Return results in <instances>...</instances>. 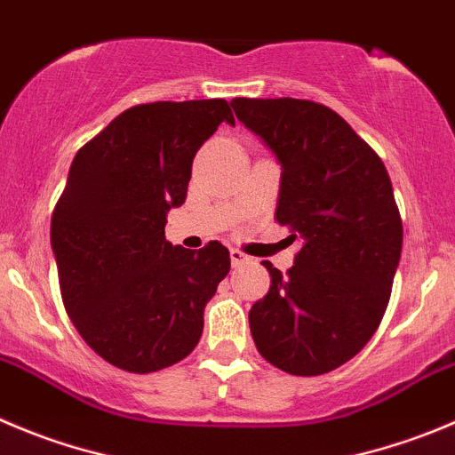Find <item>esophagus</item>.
Returning a JSON list of instances; mask_svg holds the SVG:
<instances>
[{"label": "esophagus", "mask_w": 455, "mask_h": 455, "mask_svg": "<svg viewBox=\"0 0 455 455\" xmlns=\"http://www.w3.org/2000/svg\"><path fill=\"white\" fill-rule=\"evenodd\" d=\"M230 259H232V266H243V263H248L250 261V257L245 252H241V250H236V248H232L230 250Z\"/></svg>", "instance_id": "34e87169"}]
</instances>
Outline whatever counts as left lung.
<instances>
[{"label": "left lung", "mask_w": 455, "mask_h": 455, "mask_svg": "<svg viewBox=\"0 0 455 455\" xmlns=\"http://www.w3.org/2000/svg\"><path fill=\"white\" fill-rule=\"evenodd\" d=\"M281 163L276 223L301 239L295 266L272 263L250 310L263 360L290 375L335 371L373 337L391 299L402 219L382 158L328 107L295 98L232 100Z\"/></svg>", "instance_id": "1"}]
</instances>
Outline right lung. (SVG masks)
Listing matches in <instances>:
<instances>
[{
  "mask_svg": "<svg viewBox=\"0 0 455 455\" xmlns=\"http://www.w3.org/2000/svg\"><path fill=\"white\" fill-rule=\"evenodd\" d=\"M225 100L147 102L123 111L76 154L51 219L64 308L82 339L127 373L188 357L203 310L230 272V252L165 239L167 212L188 196L192 163Z\"/></svg>",
  "mask_w": 455,
  "mask_h": 455,
  "instance_id": "1",
  "label": "right lung"
}]
</instances>
